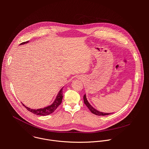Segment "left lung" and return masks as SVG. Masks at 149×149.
<instances>
[{"label": "left lung", "mask_w": 149, "mask_h": 149, "mask_svg": "<svg viewBox=\"0 0 149 149\" xmlns=\"http://www.w3.org/2000/svg\"><path fill=\"white\" fill-rule=\"evenodd\" d=\"M84 104H86L87 107L88 108V109L90 110V111L92 113H93L94 114H95L97 116H107V115H109L111 114V113H106L100 112V111L97 110L96 109H95L94 107H93L92 105L88 102L86 94L84 95Z\"/></svg>", "instance_id": "1"}]
</instances>
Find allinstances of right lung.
<instances>
[{
	"instance_id": "right-lung-1",
	"label": "right lung",
	"mask_w": 149,
	"mask_h": 149,
	"mask_svg": "<svg viewBox=\"0 0 149 149\" xmlns=\"http://www.w3.org/2000/svg\"><path fill=\"white\" fill-rule=\"evenodd\" d=\"M29 41L28 40L26 42H22V43H21L20 45H24L25 44L29 43ZM62 89H63V88H62L60 90V91H59V93H58V94L56 97V98L54 100V102L52 104H51L50 105L47 106V107H46L36 110V109H32L31 108H29V107H26V106H25L24 104H22L28 111L33 113L34 114L38 115V116H48V115L52 113L53 112H54V111L57 109L58 106L61 104L62 100V97H63Z\"/></svg>"
}]
</instances>
